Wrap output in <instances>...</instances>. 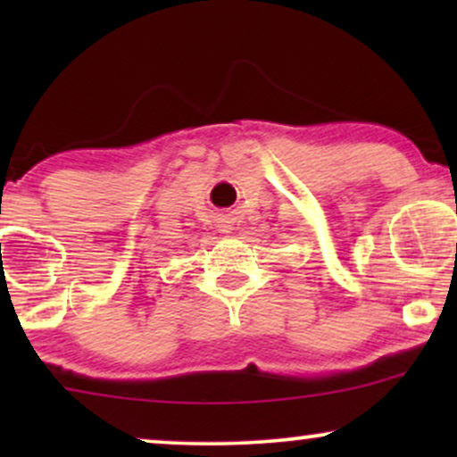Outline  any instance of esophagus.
I'll return each instance as SVG.
<instances>
[{"label": "esophagus", "mask_w": 457, "mask_h": 457, "mask_svg": "<svg viewBox=\"0 0 457 457\" xmlns=\"http://www.w3.org/2000/svg\"><path fill=\"white\" fill-rule=\"evenodd\" d=\"M225 232H228V229H225Z\"/></svg>", "instance_id": "obj_1"}]
</instances>
